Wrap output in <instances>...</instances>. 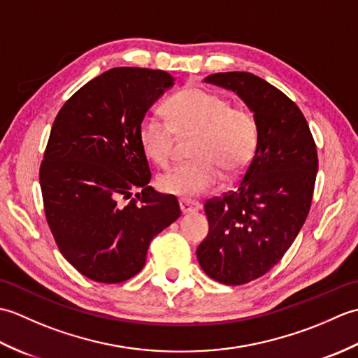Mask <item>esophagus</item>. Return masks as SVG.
<instances>
[{
	"label": "esophagus",
	"instance_id": "obj_1",
	"mask_svg": "<svg viewBox=\"0 0 358 358\" xmlns=\"http://www.w3.org/2000/svg\"><path fill=\"white\" fill-rule=\"evenodd\" d=\"M180 209L183 214H191V212H196L201 209V204L196 201H191V200H180Z\"/></svg>",
	"mask_w": 358,
	"mask_h": 358
}]
</instances>
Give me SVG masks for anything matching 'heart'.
Wrapping results in <instances>:
<instances>
[{"label":"heart","mask_w":358,"mask_h":358,"mask_svg":"<svg viewBox=\"0 0 358 358\" xmlns=\"http://www.w3.org/2000/svg\"><path fill=\"white\" fill-rule=\"evenodd\" d=\"M167 121L144 117L138 126L143 154L157 166L171 162L175 140L195 135L192 162L171 167L158 177L164 194L195 199L214 187L222 171L238 175L252 162L258 144V124L245 106L201 87H186L164 104Z\"/></svg>","instance_id":"obj_1"}]
</instances>
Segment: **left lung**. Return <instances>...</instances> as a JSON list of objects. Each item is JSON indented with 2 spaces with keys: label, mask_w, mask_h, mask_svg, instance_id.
<instances>
[{
  "label": "left lung",
  "mask_w": 358,
  "mask_h": 358,
  "mask_svg": "<svg viewBox=\"0 0 358 358\" xmlns=\"http://www.w3.org/2000/svg\"><path fill=\"white\" fill-rule=\"evenodd\" d=\"M206 83L237 94L254 112L258 144L237 191L204 203L209 234L196 249L201 269L223 285L264 275L291 248L309 214L317 148L291 98L249 72H223Z\"/></svg>",
  "instance_id": "1"
}]
</instances>
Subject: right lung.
<instances>
[{"mask_svg":"<svg viewBox=\"0 0 358 358\" xmlns=\"http://www.w3.org/2000/svg\"><path fill=\"white\" fill-rule=\"evenodd\" d=\"M173 81L164 71L113 67L53 121L40 167L45 220L66 260L98 283L136 275L152 238L181 215L173 195L149 186L138 141L141 120Z\"/></svg>","mask_w":358,"mask_h":358,"instance_id":"1","label":"right lung"}]
</instances>
